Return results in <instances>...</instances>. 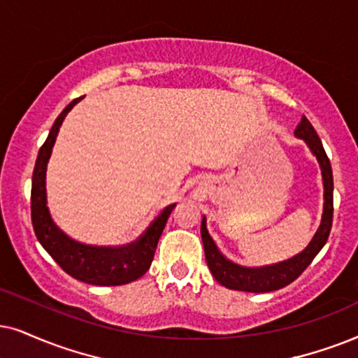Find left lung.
<instances>
[{
    "label": "left lung",
    "instance_id": "8db88e82",
    "mask_svg": "<svg viewBox=\"0 0 358 358\" xmlns=\"http://www.w3.org/2000/svg\"><path fill=\"white\" fill-rule=\"evenodd\" d=\"M297 138L304 140L306 145L309 147L312 155L315 157L322 173L324 185V210L320 224L312 236L310 243L307 244L306 250L301 251L291 259L278 262L273 266H264V268H246L239 266L236 262L229 261L223 252L218 250L216 243L213 241L206 228V218L201 220V239L203 248H205V257L208 262L213 278H215L221 286L234 289V291L243 292H273L278 289L289 286L292 280H296L304 273V269L310 264L312 259L319 255L324 244L327 243L330 228H332V215H334V178H332V166L325 150L320 142L317 132L306 115H302L301 124L297 125L296 132Z\"/></svg>",
    "mask_w": 358,
    "mask_h": 358
}]
</instances>
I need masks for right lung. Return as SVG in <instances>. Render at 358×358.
Returning a JSON list of instances; mask_svg holds the SVG:
<instances>
[{"label":"right lung","mask_w":358,"mask_h":358,"mask_svg":"<svg viewBox=\"0 0 358 358\" xmlns=\"http://www.w3.org/2000/svg\"><path fill=\"white\" fill-rule=\"evenodd\" d=\"M80 99L72 101L59 114L49 135L41 147L33 171V188H31V220L38 241L43 244L54 261L74 279L92 286H122L137 280L150 268L158 239H160L170 213L175 205L166 206L137 241L127 246H90L76 241L54 223L48 206L46 171L51 158L52 147L66 115Z\"/></svg>","instance_id":"1"}]
</instances>
